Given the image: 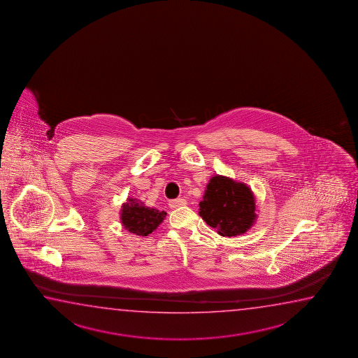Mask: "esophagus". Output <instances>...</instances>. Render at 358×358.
<instances>
[{"label":"esophagus","instance_id":"esophagus-1","mask_svg":"<svg viewBox=\"0 0 358 358\" xmlns=\"http://www.w3.org/2000/svg\"><path fill=\"white\" fill-rule=\"evenodd\" d=\"M186 204H187V202H186V199H172V201L169 202V206H170V208L172 209L180 208V207H183V206H186Z\"/></svg>","mask_w":358,"mask_h":358}]
</instances>
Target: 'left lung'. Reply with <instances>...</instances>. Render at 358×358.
I'll use <instances>...</instances> for the list:
<instances>
[{"label": "left lung", "mask_w": 358, "mask_h": 358, "mask_svg": "<svg viewBox=\"0 0 358 358\" xmlns=\"http://www.w3.org/2000/svg\"><path fill=\"white\" fill-rule=\"evenodd\" d=\"M199 215L222 237H237L257 220L253 192L229 177H212L199 202Z\"/></svg>", "instance_id": "left-lung-1"}]
</instances>
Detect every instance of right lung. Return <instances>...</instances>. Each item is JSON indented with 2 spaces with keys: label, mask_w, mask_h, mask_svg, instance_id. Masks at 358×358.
I'll use <instances>...</instances> for the list:
<instances>
[{
  "label": "right lung",
  "mask_w": 358,
  "mask_h": 358,
  "mask_svg": "<svg viewBox=\"0 0 358 358\" xmlns=\"http://www.w3.org/2000/svg\"><path fill=\"white\" fill-rule=\"evenodd\" d=\"M166 215L165 210L150 208L138 199H129L121 206L120 220L127 231L146 237L164 222Z\"/></svg>",
  "instance_id": "right-lung-1"
}]
</instances>
